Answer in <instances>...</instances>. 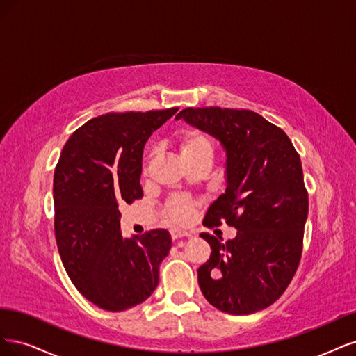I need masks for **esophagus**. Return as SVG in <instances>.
I'll return each instance as SVG.
<instances>
[{
  "instance_id": "34e87169",
  "label": "esophagus",
  "mask_w": 356,
  "mask_h": 356,
  "mask_svg": "<svg viewBox=\"0 0 356 356\" xmlns=\"http://www.w3.org/2000/svg\"><path fill=\"white\" fill-rule=\"evenodd\" d=\"M170 235H171V239H173V241H177V239H180V238H188V236H191V234H188V232H185V231H180V229H171Z\"/></svg>"
}]
</instances>
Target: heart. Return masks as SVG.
Listing matches in <instances>:
<instances>
[{
	"mask_svg": "<svg viewBox=\"0 0 356 356\" xmlns=\"http://www.w3.org/2000/svg\"><path fill=\"white\" fill-rule=\"evenodd\" d=\"M177 151L181 163L198 161V159H213L214 142L211 137L197 129L183 130L177 136ZM143 175H147V163L145 164ZM164 213L168 220L175 223H186L193 213V202L185 197H175L167 201Z\"/></svg>",
	"mask_w": 356,
	"mask_h": 356,
	"instance_id": "heart-1",
	"label": "heart"
}]
</instances>
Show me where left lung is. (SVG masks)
Here are the masks:
<instances>
[{
	"instance_id": "obj_1",
	"label": "left lung",
	"mask_w": 356,
	"mask_h": 356,
	"mask_svg": "<svg viewBox=\"0 0 356 356\" xmlns=\"http://www.w3.org/2000/svg\"><path fill=\"white\" fill-rule=\"evenodd\" d=\"M176 120L209 133L226 152V191L204 217L236 229L226 243L202 232L211 247L198 269L205 299L222 312L248 315L278 300L299 266L307 192L300 156L280 127L248 109L186 108Z\"/></svg>"
}]
</instances>
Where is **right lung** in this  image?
<instances>
[{"label":"right lung","mask_w":356,"mask_h":356,"mask_svg":"<svg viewBox=\"0 0 356 356\" xmlns=\"http://www.w3.org/2000/svg\"><path fill=\"white\" fill-rule=\"evenodd\" d=\"M177 108L106 113L72 133L54 170V234L63 266L87 300L111 312L145 302L171 248L165 229L124 238L121 202L143 197V147Z\"/></svg>","instance_id":"obj_1"}]
</instances>
